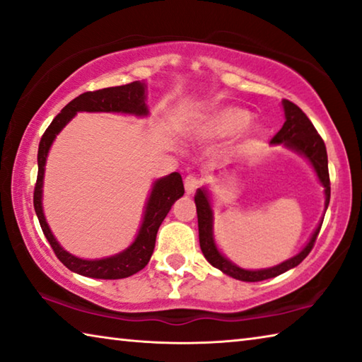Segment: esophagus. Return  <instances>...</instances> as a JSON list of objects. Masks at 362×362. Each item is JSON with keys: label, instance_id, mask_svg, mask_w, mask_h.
I'll list each match as a JSON object with an SVG mask.
<instances>
[{"label": "esophagus", "instance_id": "obj_1", "mask_svg": "<svg viewBox=\"0 0 362 362\" xmlns=\"http://www.w3.org/2000/svg\"><path fill=\"white\" fill-rule=\"evenodd\" d=\"M201 183H203V179H201L199 175L188 174V175L185 177V189H187V193H188V194L194 193L196 189H198V188L201 187Z\"/></svg>", "mask_w": 362, "mask_h": 362}]
</instances>
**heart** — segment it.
Wrapping results in <instances>:
<instances>
[{"mask_svg": "<svg viewBox=\"0 0 362 362\" xmlns=\"http://www.w3.org/2000/svg\"><path fill=\"white\" fill-rule=\"evenodd\" d=\"M250 122V113L247 110L226 107L216 110L212 115L206 118V121L199 127V134L203 137L223 139L235 136L241 132ZM257 132V131H255Z\"/></svg>", "mask_w": 362, "mask_h": 362, "instance_id": "obj_1", "label": "heart"}]
</instances>
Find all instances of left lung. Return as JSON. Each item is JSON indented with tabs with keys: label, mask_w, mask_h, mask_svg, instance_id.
<instances>
[{
	"label": "left lung",
	"mask_w": 362,
	"mask_h": 362,
	"mask_svg": "<svg viewBox=\"0 0 362 362\" xmlns=\"http://www.w3.org/2000/svg\"><path fill=\"white\" fill-rule=\"evenodd\" d=\"M284 105V113H286V122L281 127L279 132L272 139V144H286V146L302 153L306 158L310 159V163L313 164L317 177H320L321 183L326 188V209L329 206L330 199V179H329V168H327V151L326 145H324L322 137L317 134L315 129L313 122L308 119L300 107L291 100H283ZM196 203V212H198V230H199V246L203 250L204 257L207 262L218 268L220 272H223L228 276L246 281V283H257V281H265L269 278L278 276V274L287 272L293 267H297L300 262H302L306 255L311 252L313 249L316 238L320 235L321 225L317 226L316 231L311 236L310 243L306 244L305 249L298 255L292 257V259L286 260L273 268L268 269H257V272H250V269H243L240 267L233 265L225 257L218 252L216 244L212 240V209L209 204V198H207V193L204 189H198L194 196Z\"/></svg>",
	"instance_id": "8db88e82"
}]
</instances>
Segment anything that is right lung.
Masks as SVG:
<instances>
[{"label":"right lung","mask_w":362,"mask_h":362,"mask_svg":"<svg viewBox=\"0 0 362 362\" xmlns=\"http://www.w3.org/2000/svg\"><path fill=\"white\" fill-rule=\"evenodd\" d=\"M145 86L139 81H134L124 86H116V88H105L99 90H89L78 95L70 103L62 108L51 124L42 134L38 146V177H36L35 192H33V206L38 216L41 230L45 233L46 240L51 244L54 254L64 265L78 274L88 278L97 279H121L140 272L150 262V257L155 249L156 233L159 225L163 223L164 217L168 216L170 207L177 199L183 196V182L179 173H173L164 179H159L153 185L148 204H146L144 223L140 231L129 249L118 255L108 257L102 260H83L71 255L59 246L56 238L52 236L51 230L46 223L45 214L41 207V188H42V175H45V164L47 158V151L51 148L52 140L56 139L60 129L69 122L76 112H121L132 115H146L148 110L145 105Z\"/></svg>","instance_id":"right-lung-1"}]
</instances>
